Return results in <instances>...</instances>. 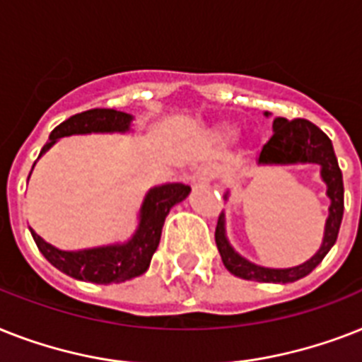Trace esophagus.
I'll return each instance as SVG.
<instances>
[{
  "instance_id": "34e87169",
  "label": "esophagus",
  "mask_w": 362,
  "mask_h": 362,
  "mask_svg": "<svg viewBox=\"0 0 362 362\" xmlns=\"http://www.w3.org/2000/svg\"><path fill=\"white\" fill-rule=\"evenodd\" d=\"M216 176V167L214 165H201L199 169H197L195 173V178L197 182H210L211 178Z\"/></svg>"
}]
</instances>
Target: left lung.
Listing matches in <instances>:
<instances>
[{"instance_id":"obj_1","label":"left lung","mask_w":362,"mask_h":362,"mask_svg":"<svg viewBox=\"0 0 362 362\" xmlns=\"http://www.w3.org/2000/svg\"><path fill=\"white\" fill-rule=\"evenodd\" d=\"M258 163H318L322 167V178L327 184V195L331 199L329 217L325 223L324 243L310 260L301 266L288 269H269L247 262L228 245L225 238V217L219 214L216 227V243L221 252V260L228 272L236 277L257 281V283H293L307 277L318 266L333 247L339 238L340 223L344 216V182L342 171L333 151V143L318 126L307 119L286 120L277 117L273 120V135L262 146Z\"/></svg>"}]
</instances>
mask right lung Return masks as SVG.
Listing matches in <instances>:
<instances>
[{"mask_svg": "<svg viewBox=\"0 0 362 362\" xmlns=\"http://www.w3.org/2000/svg\"><path fill=\"white\" fill-rule=\"evenodd\" d=\"M132 115L117 110H96L81 111L72 115L70 119L55 128L49 134L48 143L42 146L40 156L54 145L59 137L72 134H90V132H126L130 128ZM35 167V165H33ZM191 187L184 184H165L154 187L146 195L141 208V223L128 243L110 245V247L85 249V251H59L46 243L42 238L33 234L38 251L42 252L49 264L70 277L96 284L124 283L148 269L152 255L160 245L161 227L165 217L176 202L184 201Z\"/></svg>", "mask_w": 362, "mask_h": 362, "instance_id": "obj_1", "label": "right lung"}]
</instances>
